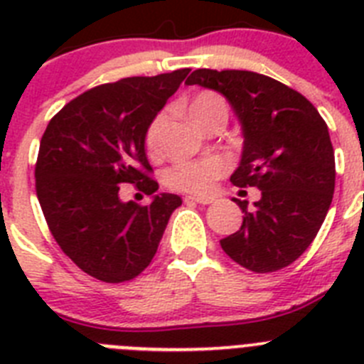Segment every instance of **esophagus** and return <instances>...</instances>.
<instances>
[{
  "label": "esophagus",
  "instance_id": "34e87169",
  "mask_svg": "<svg viewBox=\"0 0 364 364\" xmlns=\"http://www.w3.org/2000/svg\"><path fill=\"white\" fill-rule=\"evenodd\" d=\"M186 202H197V204H211L213 202V198L211 197H197V195H189V197H186Z\"/></svg>",
  "mask_w": 364,
  "mask_h": 364
}]
</instances>
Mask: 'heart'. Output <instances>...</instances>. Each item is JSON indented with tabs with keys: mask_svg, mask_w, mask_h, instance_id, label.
Returning <instances> with one entry per match:
<instances>
[{
	"mask_svg": "<svg viewBox=\"0 0 364 364\" xmlns=\"http://www.w3.org/2000/svg\"><path fill=\"white\" fill-rule=\"evenodd\" d=\"M189 117L198 127L208 124L213 118H226L228 105L220 95L211 91L198 92L189 104ZM166 124L164 114H156L147 125L144 134V146L149 156H156L160 153V133ZM226 171L224 162L218 159L202 160V162H180L173 166L166 173V182L171 188L188 193H205L210 191L215 180Z\"/></svg>",
	"mask_w": 364,
	"mask_h": 364,
	"instance_id": "1",
	"label": "heart"
}]
</instances>
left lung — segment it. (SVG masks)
<instances>
[{"instance_id":"obj_1","label":"left lung","mask_w":364,"mask_h":364,"mask_svg":"<svg viewBox=\"0 0 364 364\" xmlns=\"http://www.w3.org/2000/svg\"><path fill=\"white\" fill-rule=\"evenodd\" d=\"M220 92L242 125V156L231 175L260 189L242 210L239 231L220 240L237 264L255 273L290 266L323 226L336 188V159L326 122L301 92L252 70L197 69L186 80Z\"/></svg>"}]
</instances>
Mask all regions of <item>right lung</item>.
<instances>
[{
  "mask_svg": "<svg viewBox=\"0 0 364 364\" xmlns=\"http://www.w3.org/2000/svg\"><path fill=\"white\" fill-rule=\"evenodd\" d=\"M178 69L133 76L85 91L49 122L36 162V195L58 246L87 275L131 281L159 250L182 198L154 195L151 204L124 202L122 184L153 195L159 184L144 134L188 76Z\"/></svg>",
  "mask_w": 364,
  "mask_h": 364,
  "instance_id": "1",
  "label": "right lung"
}]
</instances>
